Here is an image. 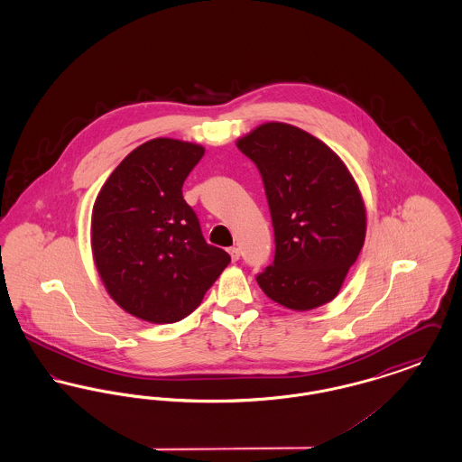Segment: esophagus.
I'll list each match as a JSON object with an SVG mask.
<instances>
[{
  "label": "esophagus",
  "mask_w": 462,
  "mask_h": 462,
  "mask_svg": "<svg viewBox=\"0 0 462 462\" xmlns=\"http://www.w3.org/2000/svg\"><path fill=\"white\" fill-rule=\"evenodd\" d=\"M228 254H230L232 262H237V260L241 258V249H239V247H230V249H228Z\"/></svg>",
  "instance_id": "34e87169"
}]
</instances>
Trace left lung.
I'll return each instance as SVG.
<instances>
[{"label": "left lung", "instance_id": "left-lung-1", "mask_svg": "<svg viewBox=\"0 0 462 462\" xmlns=\"http://www.w3.org/2000/svg\"><path fill=\"white\" fill-rule=\"evenodd\" d=\"M263 178L275 258L256 281L282 307L332 301L365 241L364 199L339 155L286 123H264L237 140Z\"/></svg>", "mask_w": 462, "mask_h": 462}]
</instances>
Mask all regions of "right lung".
<instances>
[{
    "label": "right lung",
    "instance_id": "right-lung-1",
    "mask_svg": "<svg viewBox=\"0 0 462 462\" xmlns=\"http://www.w3.org/2000/svg\"><path fill=\"white\" fill-rule=\"evenodd\" d=\"M199 143L154 138L110 173L91 211V253L110 298L133 317L173 324L200 305L228 253L204 241L185 202Z\"/></svg>",
    "mask_w": 462,
    "mask_h": 462
}]
</instances>
